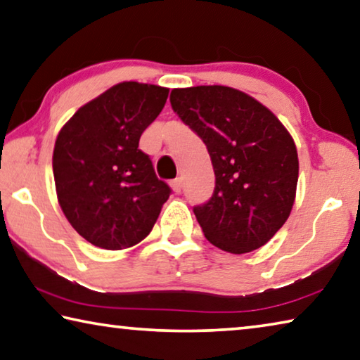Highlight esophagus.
<instances>
[{
  "label": "esophagus",
  "instance_id": "esophagus-1",
  "mask_svg": "<svg viewBox=\"0 0 360 360\" xmlns=\"http://www.w3.org/2000/svg\"><path fill=\"white\" fill-rule=\"evenodd\" d=\"M171 187H173V191L176 193H179L182 191V179L181 178H176V179L171 181Z\"/></svg>",
  "mask_w": 360,
  "mask_h": 360
}]
</instances>
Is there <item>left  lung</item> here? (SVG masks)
<instances>
[{"mask_svg": "<svg viewBox=\"0 0 360 360\" xmlns=\"http://www.w3.org/2000/svg\"><path fill=\"white\" fill-rule=\"evenodd\" d=\"M171 107L203 141L214 191L193 213L205 237L242 255L262 247L288 219L298 182L295 142L277 117L227 86L173 89Z\"/></svg>", "mask_w": 360, "mask_h": 360, "instance_id": "obj_1", "label": "left lung"}]
</instances>
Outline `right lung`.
<instances>
[{
  "label": "right lung",
  "instance_id": "add662e5",
  "mask_svg": "<svg viewBox=\"0 0 360 360\" xmlns=\"http://www.w3.org/2000/svg\"><path fill=\"white\" fill-rule=\"evenodd\" d=\"M167 99V88L120 83L79 108L57 136V198L73 229L96 247L122 250L144 240L171 195L139 149Z\"/></svg>",
  "mask_w": 360,
  "mask_h": 360
}]
</instances>
